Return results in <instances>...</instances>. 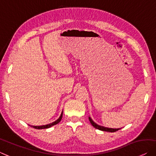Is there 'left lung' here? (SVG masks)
Instances as JSON below:
<instances>
[{
    "mask_svg": "<svg viewBox=\"0 0 156 156\" xmlns=\"http://www.w3.org/2000/svg\"><path fill=\"white\" fill-rule=\"evenodd\" d=\"M89 119L90 121V122L93 126L94 127H95L96 129H98L99 130H101V131H105V132H116V131L119 130V128L118 129H113V128H109V127H103V126H101V125H98V124H96V122H94L93 119L91 118V117H89Z\"/></svg>",
    "mask_w": 156,
    "mask_h": 156,
    "instance_id": "8db88e82",
    "label": "left lung"
}]
</instances>
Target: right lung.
Segmentation results:
<instances>
[{
	"mask_svg": "<svg viewBox=\"0 0 156 156\" xmlns=\"http://www.w3.org/2000/svg\"><path fill=\"white\" fill-rule=\"evenodd\" d=\"M62 112L63 111H62V113L61 115H60V116L59 117V118H58V119H56L55 121H54L53 122H51L50 124H48V125H41V126H33V125H29L31 126V127H34L35 129H47V128H49L52 127V126H54L55 125H57L58 123H59L60 120H61L62 119Z\"/></svg>",
	"mask_w": 156,
	"mask_h": 156,
	"instance_id": "obj_1",
	"label": "right lung"
}]
</instances>
